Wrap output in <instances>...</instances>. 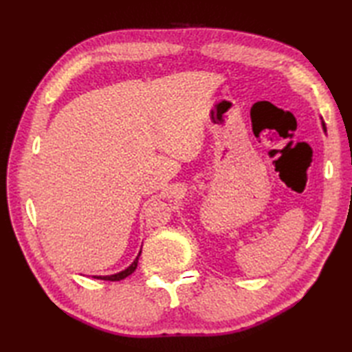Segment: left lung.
<instances>
[{
  "label": "left lung",
  "mask_w": 352,
  "mask_h": 352,
  "mask_svg": "<svg viewBox=\"0 0 352 352\" xmlns=\"http://www.w3.org/2000/svg\"><path fill=\"white\" fill-rule=\"evenodd\" d=\"M322 129H324V131L327 133V126H325V122H324V121H322Z\"/></svg>",
  "instance_id": "left-lung-1"
}]
</instances>
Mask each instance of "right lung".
I'll use <instances>...</instances> for the list:
<instances>
[{
	"label": "right lung",
	"instance_id": "1",
	"mask_svg": "<svg viewBox=\"0 0 352 352\" xmlns=\"http://www.w3.org/2000/svg\"><path fill=\"white\" fill-rule=\"evenodd\" d=\"M140 250H142V248H140ZM140 252H142V251H139L138 257L134 258L133 263H131L129 267H126V269H124V271L118 272V274H111V275H94V278H96V280H106V281H119V280L126 278V276L131 275L134 271H136L138 261H139V257H140Z\"/></svg>",
	"mask_w": 352,
	"mask_h": 352
}]
</instances>
